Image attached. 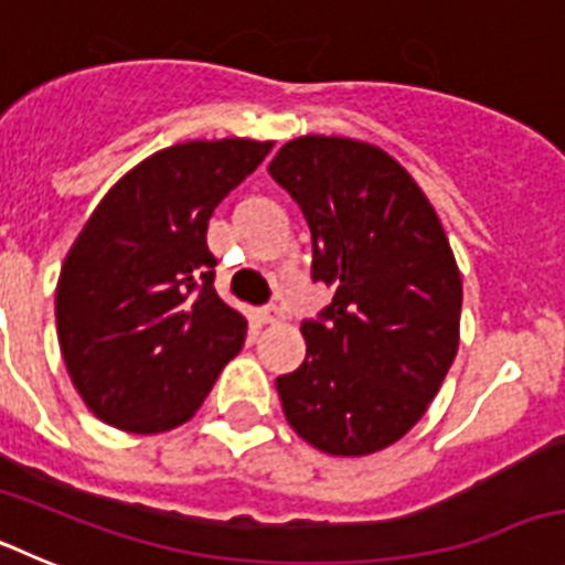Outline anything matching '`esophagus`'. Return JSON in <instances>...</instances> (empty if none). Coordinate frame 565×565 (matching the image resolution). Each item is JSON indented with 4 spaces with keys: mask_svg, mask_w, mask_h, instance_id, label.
<instances>
[{
    "mask_svg": "<svg viewBox=\"0 0 565 565\" xmlns=\"http://www.w3.org/2000/svg\"><path fill=\"white\" fill-rule=\"evenodd\" d=\"M257 319L263 322V326H277V322H282V311L274 306H268L257 313Z\"/></svg>",
    "mask_w": 565,
    "mask_h": 565,
    "instance_id": "obj_1",
    "label": "esophagus"
}]
</instances>
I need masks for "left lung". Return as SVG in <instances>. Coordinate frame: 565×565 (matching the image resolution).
<instances>
[{"mask_svg": "<svg viewBox=\"0 0 565 565\" xmlns=\"http://www.w3.org/2000/svg\"><path fill=\"white\" fill-rule=\"evenodd\" d=\"M268 172L306 214L311 277L337 291L302 322L306 362L277 379L282 413L328 456H371L427 413L458 353L450 239L407 169L373 143L302 135Z\"/></svg>", "mask_w": 565, "mask_h": 565, "instance_id": "8db88e82", "label": "left lung"}]
</instances>
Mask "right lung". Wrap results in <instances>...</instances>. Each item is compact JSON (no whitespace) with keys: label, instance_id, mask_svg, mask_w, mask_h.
Instances as JSON below:
<instances>
[{"label":"right lung","instance_id":"obj_1","mask_svg":"<svg viewBox=\"0 0 565 565\" xmlns=\"http://www.w3.org/2000/svg\"><path fill=\"white\" fill-rule=\"evenodd\" d=\"M271 147L174 143L129 169L89 214L58 274L56 328L93 416L141 436L174 430L239 353L246 319L214 291L206 228Z\"/></svg>","mask_w":565,"mask_h":565}]
</instances>
